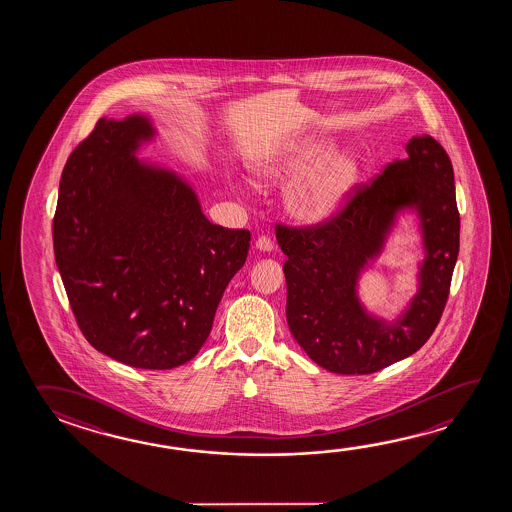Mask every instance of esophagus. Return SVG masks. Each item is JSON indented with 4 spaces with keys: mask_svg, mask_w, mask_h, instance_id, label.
<instances>
[{
    "mask_svg": "<svg viewBox=\"0 0 512 512\" xmlns=\"http://www.w3.org/2000/svg\"><path fill=\"white\" fill-rule=\"evenodd\" d=\"M255 248H257L259 252L269 253L273 250V243H271L269 237L262 235V237H259V239L255 241Z\"/></svg>",
    "mask_w": 512,
    "mask_h": 512,
    "instance_id": "34e87169",
    "label": "esophagus"
}]
</instances>
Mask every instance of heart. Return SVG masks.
I'll use <instances>...</instances> for the list:
<instances>
[{"instance_id": "b5f03b06", "label": "heart", "mask_w": 512, "mask_h": 512, "mask_svg": "<svg viewBox=\"0 0 512 512\" xmlns=\"http://www.w3.org/2000/svg\"><path fill=\"white\" fill-rule=\"evenodd\" d=\"M364 168L361 153L337 150V139L327 132L303 135L262 151L252 160L260 185L295 182L284 193L287 214L307 227H319L334 218L350 200Z\"/></svg>"}]
</instances>
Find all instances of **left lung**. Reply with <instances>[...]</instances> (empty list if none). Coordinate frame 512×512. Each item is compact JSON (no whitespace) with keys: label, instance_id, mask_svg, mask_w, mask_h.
I'll use <instances>...</instances> for the list:
<instances>
[{"label":"left lung","instance_id":"8db88e82","mask_svg":"<svg viewBox=\"0 0 512 512\" xmlns=\"http://www.w3.org/2000/svg\"><path fill=\"white\" fill-rule=\"evenodd\" d=\"M405 151L336 219L305 230L277 227L287 257V325L310 359L332 373L368 375L418 352L448 300L461 230L452 162L427 134L414 135ZM407 213L419 228L424 259L417 293L387 320L361 302L360 278Z\"/></svg>","mask_w":512,"mask_h":512}]
</instances>
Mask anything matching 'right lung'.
Returning <instances> with one entry per match:
<instances>
[{"mask_svg": "<svg viewBox=\"0 0 512 512\" xmlns=\"http://www.w3.org/2000/svg\"><path fill=\"white\" fill-rule=\"evenodd\" d=\"M148 114L101 118L62 171L53 248L76 323L126 366L171 369L207 341L252 235L212 225L193 184L139 159Z\"/></svg>", "mask_w": 512, "mask_h": 512, "instance_id": "right-lung-1", "label": "right lung"}]
</instances>
